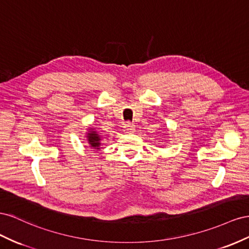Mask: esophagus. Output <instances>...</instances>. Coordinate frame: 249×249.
I'll return each instance as SVG.
<instances>
[{
  "instance_id": "esophagus-1",
  "label": "esophagus",
  "mask_w": 249,
  "mask_h": 249,
  "mask_svg": "<svg viewBox=\"0 0 249 249\" xmlns=\"http://www.w3.org/2000/svg\"><path fill=\"white\" fill-rule=\"evenodd\" d=\"M134 130H136V128H134V125L133 124H131L129 122H127V123L124 124V131L125 132L132 133V132H134Z\"/></svg>"
}]
</instances>
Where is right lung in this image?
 <instances>
[{
	"label": "right lung",
	"mask_w": 249,
	"mask_h": 249,
	"mask_svg": "<svg viewBox=\"0 0 249 249\" xmlns=\"http://www.w3.org/2000/svg\"><path fill=\"white\" fill-rule=\"evenodd\" d=\"M87 134V141L89 145L90 148L95 149V150H100L101 149V137L95 128L93 127H89Z\"/></svg>",
	"instance_id": "add662e5"
}]
</instances>
